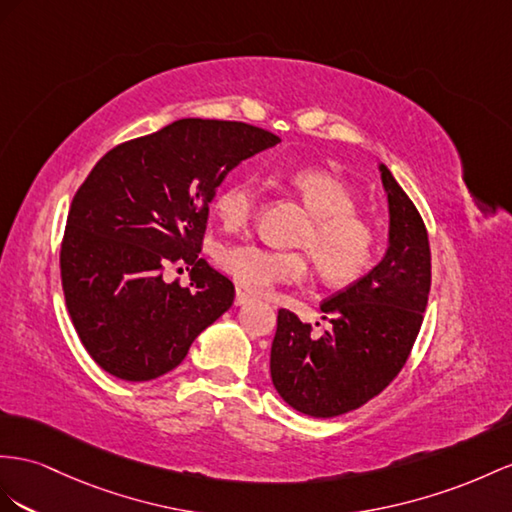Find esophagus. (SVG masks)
<instances>
[{
    "instance_id": "obj_1",
    "label": "esophagus",
    "mask_w": 512,
    "mask_h": 512,
    "mask_svg": "<svg viewBox=\"0 0 512 512\" xmlns=\"http://www.w3.org/2000/svg\"><path fill=\"white\" fill-rule=\"evenodd\" d=\"M248 300H251V294H246L244 290H240V287H238V290H235V305H246Z\"/></svg>"
}]
</instances>
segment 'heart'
I'll return each instance as SVG.
<instances>
[{"label": "heart", "instance_id": "heart-1", "mask_svg": "<svg viewBox=\"0 0 512 512\" xmlns=\"http://www.w3.org/2000/svg\"><path fill=\"white\" fill-rule=\"evenodd\" d=\"M311 225L298 246L309 251L320 279L342 287L359 281L374 264L378 233L368 218L357 214V196L337 175L324 168L305 166L283 175ZM259 192L253 179H231L214 196V212L220 225L240 231L253 220ZM220 266L246 290L270 292L277 285L303 283L309 264L305 255L270 251L259 244H235L220 253Z\"/></svg>", "mask_w": 512, "mask_h": 512}]
</instances>
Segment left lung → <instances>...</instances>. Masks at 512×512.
<instances>
[{
    "label": "left lung",
    "instance_id": "1",
    "mask_svg": "<svg viewBox=\"0 0 512 512\" xmlns=\"http://www.w3.org/2000/svg\"><path fill=\"white\" fill-rule=\"evenodd\" d=\"M389 201V248L378 266L322 303V335L279 309L270 376L292 409L337 417L378 396L400 374L424 320L430 244L417 207L381 164Z\"/></svg>",
    "mask_w": 512,
    "mask_h": 512
}]
</instances>
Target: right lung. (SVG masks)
Returning a JSON list of instances; mask_svg holds the SVG:
<instances>
[{
	"label": "right lung",
	"mask_w": 512,
	"mask_h": 512,
	"mask_svg": "<svg viewBox=\"0 0 512 512\" xmlns=\"http://www.w3.org/2000/svg\"><path fill=\"white\" fill-rule=\"evenodd\" d=\"M281 142L238 121L181 119L108 151L75 192L60 248L62 290L88 355L123 381L162 376L225 313L233 283L199 257L216 188ZM193 266L166 284L168 263Z\"/></svg>",
	"instance_id": "right-lung-1"
}]
</instances>
